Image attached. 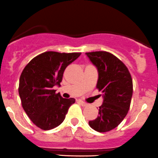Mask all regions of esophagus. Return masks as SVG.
<instances>
[{
  "mask_svg": "<svg viewBox=\"0 0 158 158\" xmlns=\"http://www.w3.org/2000/svg\"><path fill=\"white\" fill-rule=\"evenodd\" d=\"M78 102L80 103V104L82 106H85V107H86V106H88V105L87 104L86 102H83V101H82V100H78Z\"/></svg>",
  "mask_w": 158,
  "mask_h": 158,
  "instance_id": "1",
  "label": "esophagus"
}]
</instances>
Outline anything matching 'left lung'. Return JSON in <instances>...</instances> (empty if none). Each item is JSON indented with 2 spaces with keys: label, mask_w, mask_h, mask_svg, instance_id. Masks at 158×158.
I'll use <instances>...</instances> for the list:
<instances>
[{
  "label": "left lung",
  "mask_w": 158,
  "mask_h": 158,
  "mask_svg": "<svg viewBox=\"0 0 158 158\" xmlns=\"http://www.w3.org/2000/svg\"><path fill=\"white\" fill-rule=\"evenodd\" d=\"M98 72L97 88L103 93L98 115L89 126L104 133L118 127L128 113L133 95V81L128 69L120 60L105 51L86 52Z\"/></svg>",
  "instance_id": "obj_1"
}]
</instances>
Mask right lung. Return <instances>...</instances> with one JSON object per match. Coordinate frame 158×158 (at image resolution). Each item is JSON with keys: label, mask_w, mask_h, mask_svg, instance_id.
Wrapping results in <instances>:
<instances>
[{"label": "right lung", "mask_w": 158, "mask_h": 158, "mask_svg": "<svg viewBox=\"0 0 158 158\" xmlns=\"http://www.w3.org/2000/svg\"><path fill=\"white\" fill-rule=\"evenodd\" d=\"M80 52H43L24 68L19 93L24 110L39 128L49 130L60 125L75 99L64 98L53 88L60 85L66 67L80 56Z\"/></svg>", "instance_id": "obj_1"}]
</instances>
